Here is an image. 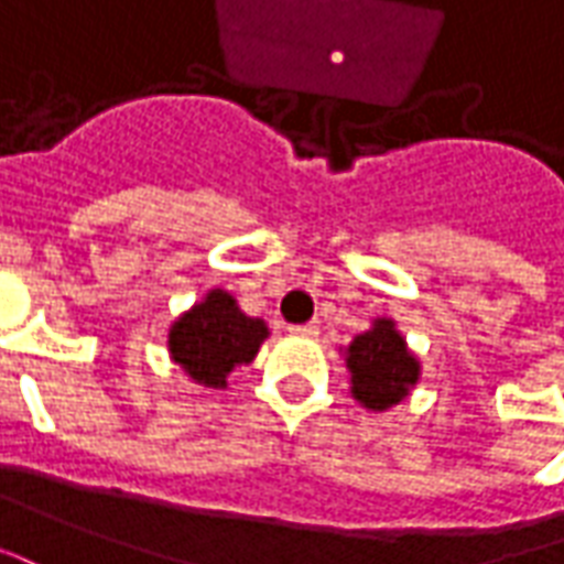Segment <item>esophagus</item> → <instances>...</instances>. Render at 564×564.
<instances>
[{"mask_svg": "<svg viewBox=\"0 0 564 564\" xmlns=\"http://www.w3.org/2000/svg\"><path fill=\"white\" fill-rule=\"evenodd\" d=\"M288 330L294 333V336H303V339H312V336H318V322L310 324H291Z\"/></svg>", "mask_w": 564, "mask_h": 564, "instance_id": "1", "label": "esophagus"}]
</instances>
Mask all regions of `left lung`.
Returning a JSON list of instances; mask_svg holds the SVG:
<instances>
[{"mask_svg":"<svg viewBox=\"0 0 564 564\" xmlns=\"http://www.w3.org/2000/svg\"><path fill=\"white\" fill-rule=\"evenodd\" d=\"M348 369L355 400L378 412L397 405L417 381V360L393 330V322H376L372 330L357 336L348 348Z\"/></svg>","mask_w":564,"mask_h":564,"instance_id":"1","label":"left lung"}]
</instances>
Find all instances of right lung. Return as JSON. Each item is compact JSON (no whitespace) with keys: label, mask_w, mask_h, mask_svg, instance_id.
Here are the masks:
<instances>
[{"label":"right lung","mask_w":564,"mask_h":564,"mask_svg":"<svg viewBox=\"0 0 564 564\" xmlns=\"http://www.w3.org/2000/svg\"><path fill=\"white\" fill-rule=\"evenodd\" d=\"M267 339V324L237 310L225 291H209L171 330V355L204 388H225L237 364H249Z\"/></svg>","instance_id":"add662e5"}]
</instances>
